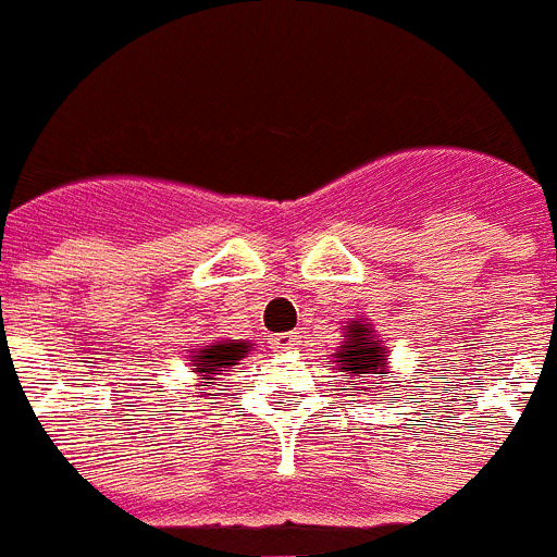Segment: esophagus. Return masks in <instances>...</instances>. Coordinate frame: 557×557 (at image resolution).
<instances>
[{
  "mask_svg": "<svg viewBox=\"0 0 557 557\" xmlns=\"http://www.w3.org/2000/svg\"><path fill=\"white\" fill-rule=\"evenodd\" d=\"M272 347L277 352L294 350V347H297V336H294V333H280V336L272 338Z\"/></svg>",
  "mask_w": 557,
  "mask_h": 557,
  "instance_id": "34e87169",
  "label": "esophagus"
}]
</instances>
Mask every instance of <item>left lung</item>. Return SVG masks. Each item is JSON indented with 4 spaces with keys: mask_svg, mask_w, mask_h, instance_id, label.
Here are the masks:
<instances>
[{
    "mask_svg": "<svg viewBox=\"0 0 557 557\" xmlns=\"http://www.w3.org/2000/svg\"><path fill=\"white\" fill-rule=\"evenodd\" d=\"M333 359L338 361L342 372L359 375L361 384H379L386 372L384 345H381L375 331L367 322H356V319L350 325H345V342L333 352ZM367 389H375V386H367Z\"/></svg>",
    "mask_w": 557,
    "mask_h": 557,
    "instance_id": "8db88e82",
    "label": "left lung"
}]
</instances>
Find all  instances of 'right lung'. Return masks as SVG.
Listing matches in <instances>:
<instances>
[{"label":"right lung","instance_id":"right-lung-1","mask_svg":"<svg viewBox=\"0 0 557 557\" xmlns=\"http://www.w3.org/2000/svg\"><path fill=\"white\" fill-rule=\"evenodd\" d=\"M251 350V342L246 338H221V342H210L205 347H196L190 352V372L201 375V384L210 386L212 381L224 375V372L235 370L240 359H246V352Z\"/></svg>","mask_w":557,"mask_h":557}]
</instances>
